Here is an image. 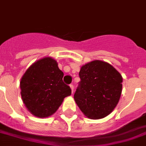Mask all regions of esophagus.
Instances as JSON below:
<instances>
[{
	"mask_svg": "<svg viewBox=\"0 0 146 146\" xmlns=\"http://www.w3.org/2000/svg\"><path fill=\"white\" fill-rule=\"evenodd\" d=\"M69 86H70L71 89H72V92L73 93V92H74V86H73V84H70Z\"/></svg>",
	"mask_w": 146,
	"mask_h": 146,
	"instance_id": "obj_1",
	"label": "esophagus"
}]
</instances>
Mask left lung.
Masks as SVG:
<instances>
[{"mask_svg":"<svg viewBox=\"0 0 146 146\" xmlns=\"http://www.w3.org/2000/svg\"><path fill=\"white\" fill-rule=\"evenodd\" d=\"M79 76L74 98L81 111L94 119L111 114L121 96V74L111 64L97 60L83 65Z\"/></svg>","mask_w":146,"mask_h":146,"instance_id":"obj_1","label":"left lung"}]
</instances>
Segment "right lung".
Wrapping results in <instances>:
<instances>
[{
    "label": "right lung",
    "mask_w": 146,
    "mask_h": 146,
    "mask_svg": "<svg viewBox=\"0 0 146 146\" xmlns=\"http://www.w3.org/2000/svg\"><path fill=\"white\" fill-rule=\"evenodd\" d=\"M63 72L50 57L35 62L26 71L20 82L21 98L31 114L40 118L55 113L66 97L71 95L70 87L63 81Z\"/></svg>",
    "instance_id": "obj_1"
}]
</instances>
